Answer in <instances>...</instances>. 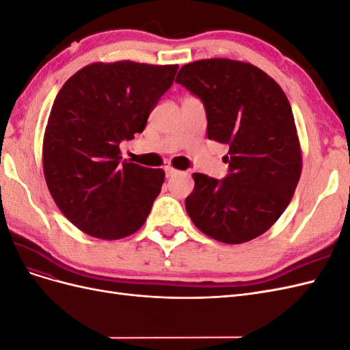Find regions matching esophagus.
Returning a JSON list of instances; mask_svg holds the SVG:
<instances>
[{"mask_svg": "<svg viewBox=\"0 0 350 350\" xmlns=\"http://www.w3.org/2000/svg\"><path fill=\"white\" fill-rule=\"evenodd\" d=\"M165 172H166V176L169 178V176H174V175H176L179 171H176L175 167H172V166H165Z\"/></svg>", "mask_w": 350, "mask_h": 350, "instance_id": "esophagus-1", "label": "esophagus"}]
</instances>
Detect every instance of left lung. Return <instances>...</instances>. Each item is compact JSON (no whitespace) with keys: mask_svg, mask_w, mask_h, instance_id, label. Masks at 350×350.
Wrapping results in <instances>:
<instances>
[{"mask_svg":"<svg viewBox=\"0 0 350 350\" xmlns=\"http://www.w3.org/2000/svg\"><path fill=\"white\" fill-rule=\"evenodd\" d=\"M175 81L203 100L208 140L229 146L225 179L193 174L188 216L219 242L262 235L289 206L302 172L299 137L284 92L258 67L228 58L189 62Z\"/></svg>","mask_w":350,"mask_h":350,"instance_id":"1","label":"left lung"}]
</instances>
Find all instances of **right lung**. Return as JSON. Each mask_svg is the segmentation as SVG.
<instances>
[{
	"instance_id": "right-lung-1",
	"label": "right lung",
	"mask_w": 350,
	"mask_h": 350,
	"mask_svg": "<svg viewBox=\"0 0 350 350\" xmlns=\"http://www.w3.org/2000/svg\"><path fill=\"white\" fill-rule=\"evenodd\" d=\"M176 71V64L93 62L58 92L42 146L44 175L62 215L84 234L113 241L144 225L165 172L121 161L120 143L143 133Z\"/></svg>"
}]
</instances>
